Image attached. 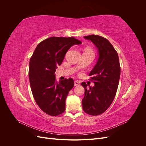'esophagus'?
<instances>
[{"label": "esophagus", "mask_w": 146, "mask_h": 146, "mask_svg": "<svg viewBox=\"0 0 146 146\" xmlns=\"http://www.w3.org/2000/svg\"><path fill=\"white\" fill-rule=\"evenodd\" d=\"M80 85V83H79L78 82H77V81H76L74 82V86H79Z\"/></svg>", "instance_id": "34e87169"}]
</instances>
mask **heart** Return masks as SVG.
Masks as SVG:
<instances>
[{"mask_svg": "<svg viewBox=\"0 0 146 146\" xmlns=\"http://www.w3.org/2000/svg\"><path fill=\"white\" fill-rule=\"evenodd\" d=\"M86 51H89V52H92V50L90 48H86V50H85Z\"/></svg>", "mask_w": 146, "mask_h": 146, "instance_id": "b5f03b06", "label": "heart"}]
</instances>
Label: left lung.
I'll return each mask as SVG.
<instances>
[{
  "instance_id": "8db88e82",
  "label": "left lung",
  "mask_w": 146,
  "mask_h": 146,
  "mask_svg": "<svg viewBox=\"0 0 146 146\" xmlns=\"http://www.w3.org/2000/svg\"><path fill=\"white\" fill-rule=\"evenodd\" d=\"M84 38L95 45L99 58L89 74L94 86L87 90L86 83H82L85 88L82 107L87 114L98 116L109 108L116 96L121 74L120 64L117 53L108 39L95 35Z\"/></svg>"
}]
</instances>
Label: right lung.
I'll return each instance as SVG.
<instances>
[{"label": "right lung", "mask_w": 146, "mask_h": 146, "mask_svg": "<svg viewBox=\"0 0 146 146\" xmlns=\"http://www.w3.org/2000/svg\"><path fill=\"white\" fill-rule=\"evenodd\" d=\"M81 41L74 37H50L41 41L30 60L29 80L33 98L42 111L55 116L65 110V101L74 85L73 79L57 82L55 72L66 52Z\"/></svg>", "instance_id": "right-lung-1"}]
</instances>
